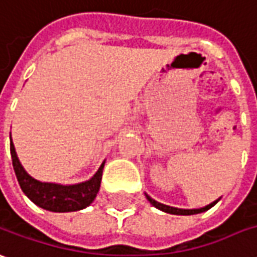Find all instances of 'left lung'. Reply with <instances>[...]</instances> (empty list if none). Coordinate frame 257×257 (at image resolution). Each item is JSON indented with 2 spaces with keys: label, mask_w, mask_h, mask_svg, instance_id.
Returning <instances> with one entry per match:
<instances>
[{
  "label": "left lung",
  "mask_w": 257,
  "mask_h": 257,
  "mask_svg": "<svg viewBox=\"0 0 257 257\" xmlns=\"http://www.w3.org/2000/svg\"><path fill=\"white\" fill-rule=\"evenodd\" d=\"M146 198L149 200L152 205H155L156 208L162 209V211H165V212H169V214H174V215H194V214H200V212H204V211H207L211 207H214L215 205V202H211L209 205L207 207H204V208L200 209H181V208H174V207H169V205H165V204H160V202L155 201L153 198H151L149 195L146 194Z\"/></svg>",
  "instance_id": "8db88e82"
}]
</instances>
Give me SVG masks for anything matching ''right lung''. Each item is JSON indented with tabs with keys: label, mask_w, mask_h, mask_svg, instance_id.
<instances>
[{
	"label": "right lung",
	"mask_w": 257,
	"mask_h": 257,
	"mask_svg": "<svg viewBox=\"0 0 257 257\" xmlns=\"http://www.w3.org/2000/svg\"><path fill=\"white\" fill-rule=\"evenodd\" d=\"M11 158L12 166H14V170H15L22 191L38 207L48 209V211L71 212V211L85 208L94 201L101 186L104 163L101 165L98 172L94 174L91 180L80 183V184H74V186H62V184H53V183H42V181L32 179L19 163L12 141Z\"/></svg>",
	"instance_id": "obj_1"
}]
</instances>
